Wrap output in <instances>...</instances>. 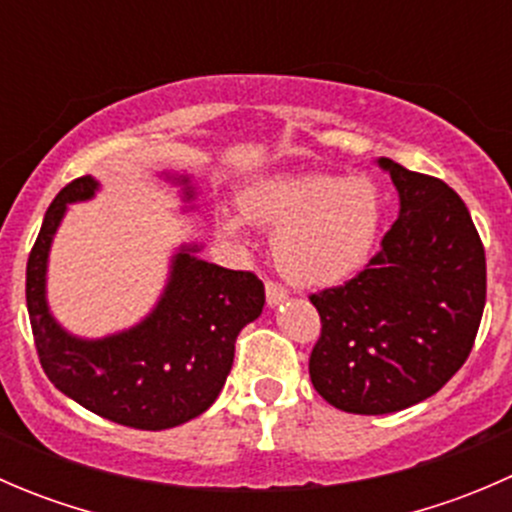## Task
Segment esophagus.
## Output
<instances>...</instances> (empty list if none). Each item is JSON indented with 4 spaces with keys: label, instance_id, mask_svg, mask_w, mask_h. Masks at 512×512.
I'll return each instance as SVG.
<instances>
[{
    "label": "esophagus",
    "instance_id": "esophagus-1",
    "mask_svg": "<svg viewBox=\"0 0 512 512\" xmlns=\"http://www.w3.org/2000/svg\"><path fill=\"white\" fill-rule=\"evenodd\" d=\"M265 294H267V304H270V307H277V304H282L287 299V289L282 285H277V282H267Z\"/></svg>",
    "mask_w": 512,
    "mask_h": 512
}]
</instances>
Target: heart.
<instances>
[{"label":"heart","instance_id":"heart-1","mask_svg":"<svg viewBox=\"0 0 512 512\" xmlns=\"http://www.w3.org/2000/svg\"><path fill=\"white\" fill-rule=\"evenodd\" d=\"M242 218L275 232L272 255L292 285L324 289L359 275L384 223L381 193L369 178L327 173L272 175L240 195ZM220 232L245 237L237 215L220 218Z\"/></svg>","mask_w":512,"mask_h":512}]
</instances>
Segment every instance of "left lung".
Returning a JSON list of instances; mask_svg holds the SVG:
<instances>
[{"mask_svg":"<svg viewBox=\"0 0 512 512\" xmlns=\"http://www.w3.org/2000/svg\"><path fill=\"white\" fill-rule=\"evenodd\" d=\"M376 165L399 193V220L361 275L309 297L322 317L314 389L364 416L436 394L471 354L485 307V252L466 203L391 158Z\"/></svg>","mask_w":512,"mask_h":512,"instance_id":"obj_1","label":"left lung"}]
</instances>
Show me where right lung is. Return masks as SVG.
Instances as JSON below:
<instances>
[{
  "label": "right lung",
  "mask_w": 512,
  "mask_h": 512,
  "mask_svg": "<svg viewBox=\"0 0 512 512\" xmlns=\"http://www.w3.org/2000/svg\"><path fill=\"white\" fill-rule=\"evenodd\" d=\"M178 188L180 210L200 208L190 173L160 170ZM101 180L84 175L49 205L27 262V309L41 366L51 384L84 409L121 426L163 431L200 416L223 391L235 339L265 307V287L198 257L203 242L173 250L156 304L136 324L106 337H79L54 317L46 294L49 255L69 205L94 200Z\"/></svg>",
  "instance_id": "add662e5"
}]
</instances>
